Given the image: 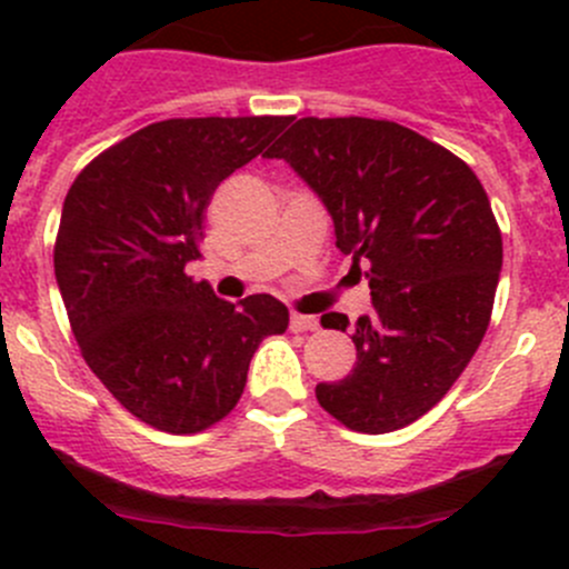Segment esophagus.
<instances>
[{"instance_id": "34e87169", "label": "esophagus", "mask_w": 569, "mask_h": 569, "mask_svg": "<svg viewBox=\"0 0 569 569\" xmlns=\"http://www.w3.org/2000/svg\"><path fill=\"white\" fill-rule=\"evenodd\" d=\"M291 330H297V332L319 330V319L306 317V313H291Z\"/></svg>"}]
</instances>
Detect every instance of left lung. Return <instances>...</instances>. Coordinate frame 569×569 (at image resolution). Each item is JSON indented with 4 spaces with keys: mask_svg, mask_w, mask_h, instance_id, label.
<instances>
[{
    "mask_svg": "<svg viewBox=\"0 0 569 569\" xmlns=\"http://www.w3.org/2000/svg\"><path fill=\"white\" fill-rule=\"evenodd\" d=\"M319 194L336 248L369 278L355 369L317 399L355 432L382 435L432 410L485 338L503 244L473 170L393 120L300 118L272 148ZM321 325L347 330L343 313Z\"/></svg>",
    "mask_w": 569,
    "mask_h": 569,
    "instance_id": "1",
    "label": "left lung"
}]
</instances>
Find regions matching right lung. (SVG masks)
<instances>
[{"label": "right lung", "instance_id": "1", "mask_svg": "<svg viewBox=\"0 0 569 569\" xmlns=\"http://www.w3.org/2000/svg\"><path fill=\"white\" fill-rule=\"evenodd\" d=\"M289 118H170L107 148L71 183L54 274L84 363L134 418L170 435L237 407L252 352L289 327L269 295L220 300L183 269L200 258L214 189Z\"/></svg>", "mask_w": 569, "mask_h": 569}]
</instances>
